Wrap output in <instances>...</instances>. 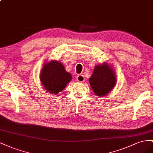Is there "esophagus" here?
Returning a JSON list of instances; mask_svg holds the SVG:
<instances>
[{"mask_svg":"<svg viewBox=\"0 0 153 153\" xmlns=\"http://www.w3.org/2000/svg\"><path fill=\"white\" fill-rule=\"evenodd\" d=\"M76 79L77 80V81H79L80 82H82L85 81V77L83 75H82V74H79V75H78L77 76Z\"/></svg>","mask_w":153,"mask_h":153,"instance_id":"34e87169","label":"esophagus"}]
</instances>
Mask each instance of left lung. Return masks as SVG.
I'll return each instance as SVG.
<instances>
[{
	"mask_svg": "<svg viewBox=\"0 0 153 153\" xmlns=\"http://www.w3.org/2000/svg\"><path fill=\"white\" fill-rule=\"evenodd\" d=\"M117 79L114 70L106 63L95 65L89 82L94 92L97 96H105L114 88Z\"/></svg>",
	"mask_w": 153,
	"mask_h": 153,
	"instance_id": "8db88e82",
	"label": "left lung"
}]
</instances>
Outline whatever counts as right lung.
<instances>
[{"instance_id":"1","label":"right lung","mask_w":153,"mask_h":153,"mask_svg":"<svg viewBox=\"0 0 153 153\" xmlns=\"http://www.w3.org/2000/svg\"><path fill=\"white\" fill-rule=\"evenodd\" d=\"M71 79V74L66 72L63 65L54 60L43 65L40 74L43 86L53 94L62 91Z\"/></svg>"}]
</instances>
